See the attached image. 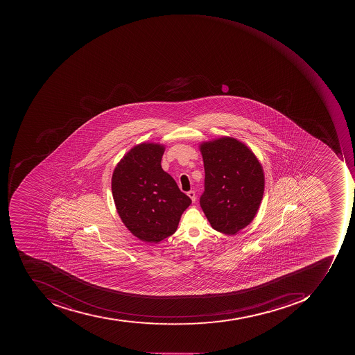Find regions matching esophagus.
Here are the masks:
<instances>
[{
  "label": "esophagus",
  "mask_w": 355,
  "mask_h": 355,
  "mask_svg": "<svg viewBox=\"0 0 355 355\" xmlns=\"http://www.w3.org/2000/svg\"><path fill=\"white\" fill-rule=\"evenodd\" d=\"M188 196L190 197L193 202H195V200H196V194H195L194 191H189Z\"/></svg>",
  "instance_id": "obj_1"
}]
</instances>
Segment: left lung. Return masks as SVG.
I'll list each match as a JSON object with an SVG mask.
<instances>
[{
    "label": "left lung",
    "instance_id": "obj_1",
    "mask_svg": "<svg viewBox=\"0 0 355 355\" xmlns=\"http://www.w3.org/2000/svg\"><path fill=\"white\" fill-rule=\"evenodd\" d=\"M200 151L205 167L200 207L214 230L236 234L252 222L261 202V165L243 143L232 137L202 143Z\"/></svg>",
    "mask_w": 355,
    "mask_h": 355
}]
</instances>
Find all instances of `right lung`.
Instances as JSON below:
<instances>
[{
    "mask_svg": "<svg viewBox=\"0 0 355 355\" xmlns=\"http://www.w3.org/2000/svg\"><path fill=\"white\" fill-rule=\"evenodd\" d=\"M164 147H133L114 169L112 193L125 227L141 241L160 242L178 227L190 197L161 166Z\"/></svg>",
    "mask_w": 355,
    "mask_h": 355,
    "instance_id": "obj_1",
    "label": "right lung"
}]
</instances>
